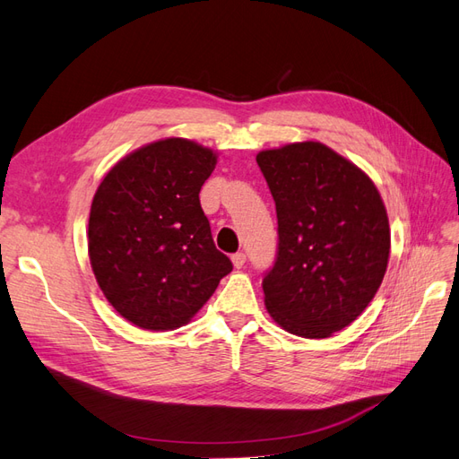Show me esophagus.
<instances>
[{
  "mask_svg": "<svg viewBox=\"0 0 459 459\" xmlns=\"http://www.w3.org/2000/svg\"><path fill=\"white\" fill-rule=\"evenodd\" d=\"M231 262H233L235 268H243L245 262H247V255H245V253H235V255L231 256Z\"/></svg>",
  "mask_w": 459,
  "mask_h": 459,
  "instance_id": "1",
  "label": "esophagus"
}]
</instances>
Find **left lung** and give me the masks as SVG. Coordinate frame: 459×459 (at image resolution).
Returning a JSON list of instances; mask_svg holds the SVG:
<instances>
[{"label":"left lung","instance_id":"1","mask_svg":"<svg viewBox=\"0 0 459 459\" xmlns=\"http://www.w3.org/2000/svg\"><path fill=\"white\" fill-rule=\"evenodd\" d=\"M277 212V255L264 302L285 331L325 339L366 310L383 281L391 230L356 164L319 142L260 151Z\"/></svg>","mask_w":459,"mask_h":459}]
</instances>
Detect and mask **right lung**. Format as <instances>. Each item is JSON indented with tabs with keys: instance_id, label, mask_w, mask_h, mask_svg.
Listing matches in <instances>:
<instances>
[{
	"instance_id": "right-lung-1",
	"label": "right lung",
	"mask_w": 459,
	"mask_h": 459,
	"mask_svg": "<svg viewBox=\"0 0 459 459\" xmlns=\"http://www.w3.org/2000/svg\"><path fill=\"white\" fill-rule=\"evenodd\" d=\"M214 166L211 149L169 137L118 160L97 187L88 224L91 270L130 324L182 327L233 270L199 201Z\"/></svg>"
}]
</instances>
